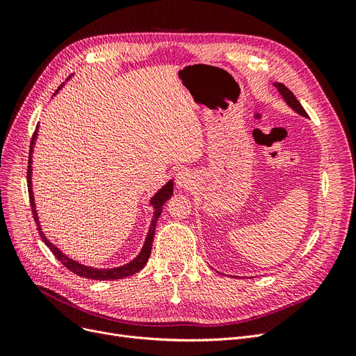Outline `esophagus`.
<instances>
[{
  "instance_id": "esophagus-1",
  "label": "esophagus",
  "mask_w": 356,
  "mask_h": 356,
  "mask_svg": "<svg viewBox=\"0 0 356 356\" xmlns=\"http://www.w3.org/2000/svg\"><path fill=\"white\" fill-rule=\"evenodd\" d=\"M195 182V177H193L191 172L188 169H181L177 174V186L179 188H190Z\"/></svg>"
}]
</instances>
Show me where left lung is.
<instances>
[{"label":"left lung","mask_w":356,"mask_h":356,"mask_svg":"<svg viewBox=\"0 0 356 356\" xmlns=\"http://www.w3.org/2000/svg\"><path fill=\"white\" fill-rule=\"evenodd\" d=\"M273 86L275 88L277 89V92L281 93V96L284 98V101L286 102V105L289 106V108H293L297 114H300V115H303V117H307V114H306V111H305V108L303 106H301V104L297 101V98L294 96V93L291 92L285 84H282V83H273Z\"/></svg>","instance_id":"left-lung-1"}]
</instances>
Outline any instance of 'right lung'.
<instances>
[{
	"label": "right lung",
	"mask_w": 356,
	"mask_h": 356,
	"mask_svg": "<svg viewBox=\"0 0 356 356\" xmlns=\"http://www.w3.org/2000/svg\"><path fill=\"white\" fill-rule=\"evenodd\" d=\"M62 88V86H60ZM59 88V89H60ZM58 93V90H56ZM38 136V126L34 132V136H32L31 141V149H29V161H28V191H29V200H31V208H32V213H34V218L37 222V229L38 233L41 236L42 242H44L49 250L55 254V257L58 260L65 266L68 270H71L72 273L79 275L81 277H88V279H93V281H114V279H123L127 276H132L135 273H138L141 268H144V266L147 264L149 254H152V246H153V238H154V232H156V224L157 220L160 217L161 211H163V204L168 202V199L174 195V181L169 179L166 184L161 187L156 195L149 199V204H152L154 209V215L152 220V225H149V230L147 233V238L144 242V246L141 252H139L131 263L123 264L120 267H113V268H96V267H90V266H84L79 261L72 260L67 254H63L58 246L53 245L47 238L44 232L41 230V225L38 221V213H37V208H35V199H34V193H32V152H34V145H35V139Z\"/></svg>",
	"instance_id": "1"
}]
</instances>
